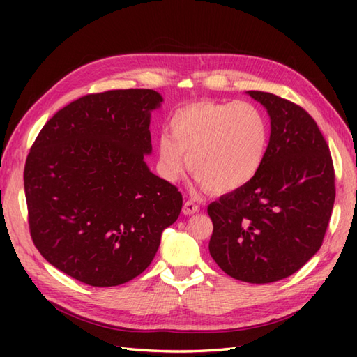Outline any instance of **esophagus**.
<instances>
[{
    "label": "esophagus",
    "instance_id": "1",
    "mask_svg": "<svg viewBox=\"0 0 357 357\" xmlns=\"http://www.w3.org/2000/svg\"><path fill=\"white\" fill-rule=\"evenodd\" d=\"M198 211H199V206H198V204H196L195 201H185V202H184L183 213H184L185 216L195 215V213H198Z\"/></svg>",
    "mask_w": 357,
    "mask_h": 357
}]
</instances>
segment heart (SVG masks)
<instances>
[{
  "mask_svg": "<svg viewBox=\"0 0 357 357\" xmlns=\"http://www.w3.org/2000/svg\"><path fill=\"white\" fill-rule=\"evenodd\" d=\"M169 135L158 138V164L167 181L187 169L213 193L239 190L265 162L270 124L257 105L247 101H198L172 113Z\"/></svg>",
  "mask_w": 357,
  "mask_h": 357,
  "instance_id": "b5f03b06",
  "label": "heart"
}]
</instances>
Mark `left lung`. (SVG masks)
I'll return each instance as SVG.
<instances>
[{"label": "left lung", "mask_w": 357, "mask_h": 357, "mask_svg": "<svg viewBox=\"0 0 357 357\" xmlns=\"http://www.w3.org/2000/svg\"><path fill=\"white\" fill-rule=\"evenodd\" d=\"M248 95L270 115L268 151L252 183L208 206V250L229 276L270 284L291 276L321 248L335 206V167L301 105L257 90Z\"/></svg>", "instance_id": "8db88e82"}]
</instances>
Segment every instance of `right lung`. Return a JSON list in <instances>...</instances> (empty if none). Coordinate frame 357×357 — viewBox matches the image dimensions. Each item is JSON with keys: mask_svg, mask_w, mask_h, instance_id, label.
<instances>
[{"mask_svg": "<svg viewBox=\"0 0 357 357\" xmlns=\"http://www.w3.org/2000/svg\"><path fill=\"white\" fill-rule=\"evenodd\" d=\"M150 89L89 93L58 110L24 165L29 230L44 259L92 287H115L146 270L183 195L149 170Z\"/></svg>", "mask_w": 357, "mask_h": 357, "instance_id": "1", "label": "right lung"}]
</instances>
